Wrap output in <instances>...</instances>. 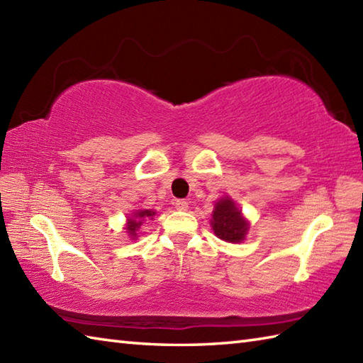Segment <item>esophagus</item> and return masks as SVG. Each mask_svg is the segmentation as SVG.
Masks as SVG:
<instances>
[{"instance_id": "obj_1", "label": "esophagus", "mask_w": 363, "mask_h": 363, "mask_svg": "<svg viewBox=\"0 0 363 363\" xmlns=\"http://www.w3.org/2000/svg\"><path fill=\"white\" fill-rule=\"evenodd\" d=\"M174 206H176L177 211H182V212H186L189 209V203L184 201V199H177V201L174 203Z\"/></svg>"}]
</instances>
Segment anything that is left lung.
I'll return each instance as SVG.
<instances>
[{
    "instance_id": "8db88e82",
    "label": "left lung",
    "mask_w": 363,
    "mask_h": 363,
    "mask_svg": "<svg viewBox=\"0 0 363 363\" xmlns=\"http://www.w3.org/2000/svg\"><path fill=\"white\" fill-rule=\"evenodd\" d=\"M211 226L213 234L225 242L238 243L245 240V235L248 233V221L245 220L242 211L229 196H223L215 204L212 212Z\"/></svg>"
}]
</instances>
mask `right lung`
<instances>
[{
	"mask_svg": "<svg viewBox=\"0 0 363 363\" xmlns=\"http://www.w3.org/2000/svg\"><path fill=\"white\" fill-rule=\"evenodd\" d=\"M156 212L150 211V209H143V211H137L133 213V217L128 220V225H126V230L129 237L135 238L137 237V229L142 226V223L145 218H152Z\"/></svg>",
	"mask_w": 363,
	"mask_h": 363,
	"instance_id": "obj_1",
	"label": "right lung"
}]
</instances>
